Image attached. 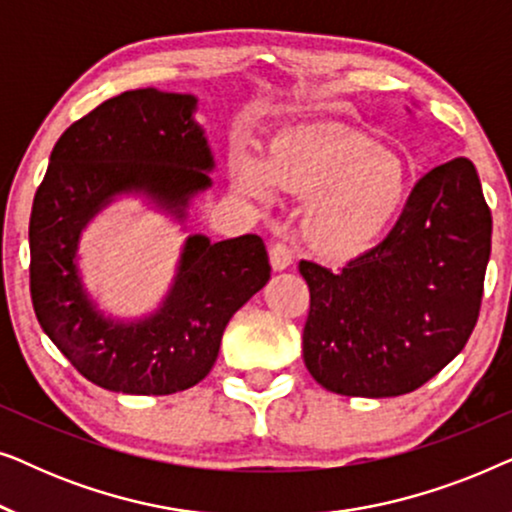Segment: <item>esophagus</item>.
Segmentation results:
<instances>
[{
    "label": "esophagus",
    "instance_id": "obj_1",
    "mask_svg": "<svg viewBox=\"0 0 512 512\" xmlns=\"http://www.w3.org/2000/svg\"><path fill=\"white\" fill-rule=\"evenodd\" d=\"M291 261H293V251L286 247L284 242L272 244V247H270V265H272V270L282 272V270L289 268Z\"/></svg>",
    "mask_w": 512,
    "mask_h": 512
}]
</instances>
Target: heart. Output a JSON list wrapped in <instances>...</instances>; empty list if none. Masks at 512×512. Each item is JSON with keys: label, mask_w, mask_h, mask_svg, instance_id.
Returning <instances> with one entry per match:
<instances>
[{"label": "heart", "mask_w": 512, "mask_h": 512, "mask_svg": "<svg viewBox=\"0 0 512 512\" xmlns=\"http://www.w3.org/2000/svg\"><path fill=\"white\" fill-rule=\"evenodd\" d=\"M233 174L256 200L272 198V181L310 198L305 242L328 261L354 258L380 242L403 214L410 191L403 160L356 132H289L272 142L268 163L240 156Z\"/></svg>", "instance_id": "heart-1"}]
</instances>
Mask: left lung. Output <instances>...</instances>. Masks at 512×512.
Masks as SVG:
<instances>
[{
    "mask_svg": "<svg viewBox=\"0 0 512 512\" xmlns=\"http://www.w3.org/2000/svg\"><path fill=\"white\" fill-rule=\"evenodd\" d=\"M492 251L475 165L454 158L412 188L401 219L375 249L333 272L312 261L303 359L340 396L410 394L471 338Z\"/></svg>",
    "mask_w": 512,
    "mask_h": 512,
    "instance_id": "obj_1",
    "label": "left lung"
}]
</instances>
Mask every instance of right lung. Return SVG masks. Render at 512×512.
Returning <instances> with one entry per match:
<instances>
[{
    "instance_id": "add662e5",
    "label": "right lung",
    "mask_w": 512,
    "mask_h": 512,
    "mask_svg": "<svg viewBox=\"0 0 512 512\" xmlns=\"http://www.w3.org/2000/svg\"><path fill=\"white\" fill-rule=\"evenodd\" d=\"M198 97L128 90L69 125L53 146L30 216V291L53 345L97 387L167 396L205 380L228 321L270 279L258 235L212 242L193 233L156 312L104 314L79 270L81 233L121 195H139L179 223L212 186L214 156L195 121Z\"/></svg>"
}]
</instances>
